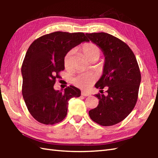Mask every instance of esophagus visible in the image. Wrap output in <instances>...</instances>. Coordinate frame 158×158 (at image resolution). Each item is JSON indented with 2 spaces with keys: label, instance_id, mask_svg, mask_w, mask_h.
<instances>
[{
  "label": "esophagus",
  "instance_id": "34e87169",
  "mask_svg": "<svg viewBox=\"0 0 158 158\" xmlns=\"http://www.w3.org/2000/svg\"><path fill=\"white\" fill-rule=\"evenodd\" d=\"M81 95L83 96H85V97H86V96H89L90 94L89 93H86V92H84V91H82L81 92Z\"/></svg>",
  "mask_w": 158,
  "mask_h": 158
}]
</instances>
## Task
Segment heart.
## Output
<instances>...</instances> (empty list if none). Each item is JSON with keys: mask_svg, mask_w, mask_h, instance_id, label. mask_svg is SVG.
Returning a JSON list of instances; mask_svg holds the SVG:
<instances>
[{"mask_svg": "<svg viewBox=\"0 0 158 158\" xmlns=\"http://www.w3.org/2000/svg\"><path fill=\"white\" fill-rule=\"evenodd\" d=\"M81 52L84 56L89 61H91L93 60H98L101 55V49L98 46L93 42H86L84 43L81 46ZM74 51L71 50L65 55L64 58V66L65 68L68 69L72 66L73 64V56ZM92 77L89 75H85V74H81L73 79V81L74 84L81 89H86L89 86L92 82Z\"/></svg>", "mask_w": 158, "mask_h": 158, "instance_id": "obj_1", "label": "heart"}]
</instances>
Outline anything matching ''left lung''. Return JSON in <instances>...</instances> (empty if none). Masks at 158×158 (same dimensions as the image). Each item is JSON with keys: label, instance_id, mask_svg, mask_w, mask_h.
Listing matches in <instances>:
<instances>
[{"label": "left lung", "instance_id": "8db88e82", "mask_svg": "<svg viewBox=\"0 0 158 158\" xmlns=\"http://www.w3.org/2000/svg\"><path fill=\"white\" fill-rule=\"evenodd\" d=\"M85 35L105 55L103 74L95 86L102 91L105 87L107 93L106 96L100 93L95 95L99 104L89 114L96 123L111 126L123 121L135 106L141 82L140 69L132 49L120 39L106 33Z\"/></svg>", "mask_w": 158, "mask_h": 158}]
</instances>
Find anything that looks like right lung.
Wrapping results in <instances>:
<instances>
[{"label": "right lung", "mask_w": 158, "mask_h": 158, "mask_svg": "<svg viewBox=\"0 0 158 158\" xmlns=\"http://www.w3.org/2000/svg\"><path fill=\"white\" fill-rule=\"evenodd\" d=\"M85 41L89 42L84 33L57 31L40 37L29 47L21 66L22 95L37 121L45 125L62 121L69 99L81 95V90L74 85L65 88L64 92L54 90L53 85L65 69L67 53Z\"/></svg>", "instance_id": "obj_1"}]
</instances>
